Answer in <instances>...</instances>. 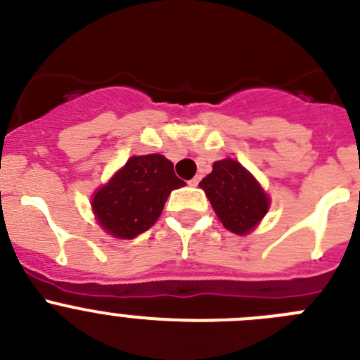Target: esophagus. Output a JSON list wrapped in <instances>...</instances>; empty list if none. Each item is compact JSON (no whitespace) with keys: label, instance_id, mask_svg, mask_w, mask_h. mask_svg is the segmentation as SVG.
I'll use <instances>...</instances> for the list:
<instances>
[{"label":"esophagus","instance_id":"1","mask_svg":"<svg viewBox=\"0 0 360 360\" xmlns=\"http://www.w3.org/2000/svg\"><path fill=\"white\" fill-rule=\"evenodd\" d=\"M199 181H200V176H195V177H193V179L188 181V183L192 184V186H197V184H199Z\"/></svg>","mask_w":360,"mask_h":360}]
</instances>
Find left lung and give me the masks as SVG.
I'll use <instances>...</instances> for the list:
<instances>
[{
	"label": "left lung",
	"instance_id": "obj_1",
	"mask_svg": "<svg viewBox=\"0 0 360 360\" xmlns=\"http://www.w3.org/2000/svg\"><path fill=\"white\" fill-rule=\"evenodd\" d=\"M200 188L224 228L236 235L251 231L269 208V199L260 184L233 160L215 161L212 174L200 181Z\"/></svg>",
	"mask_w": 360,
	"mask_h": 360
}]
</instances>
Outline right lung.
Returning a JSON list of instances; mask_svg holds the SVG:
<instances>
[{
	"instance_id": "obj_1",
	"label": "right lung",
	"mask_w": 360,
	"mask_h": 360,
	"mask_svg": "<svg viewBox=\"0 0 360 360\" xmlns=\"http://www.w3.org/2000/svg\"><path fill=\"white\" fill-rule=\"evenodd\" d=\"M161 154L134 156L93 197L100 226L116 238H134L161 215L168 193L183 186Z\"/></svg>"
}]
</instances>
